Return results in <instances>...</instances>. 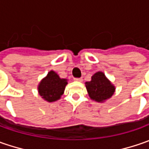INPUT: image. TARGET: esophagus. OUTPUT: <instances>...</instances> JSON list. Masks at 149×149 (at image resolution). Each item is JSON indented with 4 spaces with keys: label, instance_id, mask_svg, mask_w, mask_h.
Returning a JSON list of instances; mask_svg holds the SVG:
<instances>
[{
    "label": "esophagus",
    "instance_id": "1",
    "mask_svg": "<svg viewBox=\"0 0 149 149\" xmlns=\"http://www.w3.org/2000/svg\"><path fill=\"white\" fill-rule=\"evenodd\" d=\"M74 80V81H77V82H82L83 81V79L82 78H75Z\"/></svg>",
    "mask_w": 149,
    "mask_h": 149
}]
</instances>
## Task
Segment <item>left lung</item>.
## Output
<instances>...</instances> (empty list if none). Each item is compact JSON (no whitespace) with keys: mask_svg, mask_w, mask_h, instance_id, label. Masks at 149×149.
<instances>
[{"mask_svg":"<svg viewBox=\"0 0 149 149\" xmlns=\"http://www.w3.org/2000/svg\"><path fill=\"white\" fill-rule=\"evenodd\" d=\"M85 86L89 98L99 103H104L110 99L115 92V86L102 71L93 74L91 80L85 82Z\"/></svg>","mask_w":149,"mask_h":149,"instance_id":"left-lung-1","label":"left lung"}]
</instances>
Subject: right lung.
Instances as JSON below:
<instances>
[{
  "instance_id": "1",
  "label": "right lung",
  "mask_w": 149,
  "mask_h": 149,
  "mask_svg": "<svg viewBox=\"0 0 149 149\" xmlns=\"http://www.w3.org/2000/svg\"><path fill=\"white\" fill-rule=\"evenodd\" d=\"M67 84V79H62L56 72L50 70L38 84V93L44 100L54 102L61 98Z\"/></svg>"
}]
</instances>
